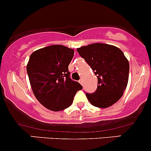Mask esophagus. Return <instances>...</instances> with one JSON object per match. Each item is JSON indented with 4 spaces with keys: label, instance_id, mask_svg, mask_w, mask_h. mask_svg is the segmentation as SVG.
I'll list each match as a JSON object with an SVG mask.
<instances>
[{
    "label": "esophagus",
    "instance_id": "esophagus-1",
    "mask_svg": "<svg viewBox=\"0 0 151 151\" xmlns=\"http://www.w3.org/2000/svg\"><path fill=\"white\" fill-rule=\"evenodd\" d=\"M79 82H80V83L81 84V85H83V80H82V79H80V81H79Z\"/></svg>",
    "mask_w": 151,
    "mask_h": 151
}]
</instances>
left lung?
<instances>
[{
	"mask_svg": "<svg viewBox=\"0 0 151 151\" xmlns=\"http://www.w3.org/2000/svg\"><path fill=\"white\" fill-rule=\"evenodd\" d=\"M98 78L93 93H85L93 106L107 108L121 98L129 78V61L123 52L114 45L94 43L77 48Z\"/></svg>",
	"mask_w": 151,
	"mask_h": 151,
	"instance_id": "8db88e82",
	"label": "left lung"
}]
</instances>
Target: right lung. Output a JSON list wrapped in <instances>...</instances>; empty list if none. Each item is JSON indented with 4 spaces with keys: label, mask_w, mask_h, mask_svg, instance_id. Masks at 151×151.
<instances>
[{
    "label": "right lung",
    "mask_w": 151,
    "mask_h": 151,
    "mask_svg": "<svg viewBox=\"0 0 151 151\" xmlns=\"http://www.w3.org/2000/svg\"><path fill=\"white\" fill-rule=\"evenodd\" d=\"M74 50L55 45L33 52L27 66V71L33 93L45 108L59 111L69 107L78 90L79 82L70 78L69 64Z\"/></svg>",
    "instance_id": "obj_1"
}]
</instances>
